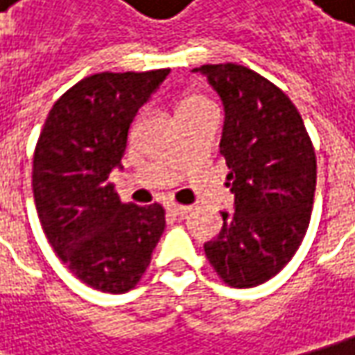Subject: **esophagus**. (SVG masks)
Instances as JSON below:
<instances>
[{
    "mask_svg": "<svg viewBox=\"0 0 355 355\" xmlns=\"http://www.w3.org/2000/svg\"><path fill=\"white\" fill-rule=\"evenodd\" d=\"M166 210L173 214V216H187L189 212H191V207H184V205H177V202H168L166 205Z\"/></svg>",
    "mask_w": 355,
    "mask_h": 355,
    "instance_id": "obj_1",
    "label": "esophagus"
}]
</instances>
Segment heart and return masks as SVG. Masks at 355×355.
Listing matches in <instances>:
<instances>
[{"label":"heart","instance_id":"b5f03b06","mask_svg":"<svg viewBox=\"0 0 355 355\" xmlns=\"http://www.w3.org/2000/svg\"><path fill=\"white\" fill-rule=\"evenodd\" d=\"M207 101L202 99L200 95H187V97H182L180 101V105H178V111H187V109H194V107H198V105H205Z\"/></svg>","mask_w":355,"mask_h":355}]
</instances>
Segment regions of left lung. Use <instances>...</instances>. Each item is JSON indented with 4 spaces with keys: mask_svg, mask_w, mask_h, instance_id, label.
<instances>
[{
    "mask_svg": "<svg viewBox=\"0 0 355 355\" xmlns=\"http://www.w3.org/2000/svg\"><path fill=\"white\" fill-rule=\"evenodd\" d=\"M224 105L220 155L230 168L234 212L205 254L228 286L252 288L296 254L310 224L316 153L298 109L284 93L236 63L200 65Z\"/></svg>",
    "mask_w": 355,
    "mask_h": 355,
    "instance_id": "left-lung-1",
    "label": "left lung"
}]
</instances>
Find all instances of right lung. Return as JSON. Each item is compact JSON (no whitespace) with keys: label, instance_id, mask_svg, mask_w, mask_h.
Segmentation results:
<instances>
[{"label":"right lung","instance_id":"add662e5","mask_svg":"<svg viewBox=\"0 0 355 355\" xmlns=\"http://www.w3.org/2000/svg\"><path fill=\"white\" fill-rule=\"evenodd\" d=\"M171 69L97 73L63 93L39 135L33 198L63 264L87 286L123 294L137 286L164 230L161 205L121 202V168L135 115Z\"/></svg>","mask_w":355,"mask_h":355}]
</instances>
